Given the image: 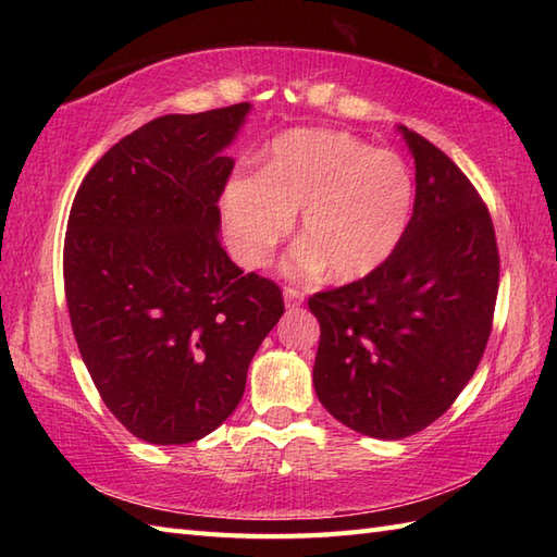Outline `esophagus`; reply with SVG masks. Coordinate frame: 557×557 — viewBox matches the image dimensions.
<instances>
[{
  "instance_id": "1",
  "label": "esophagus",
  "mask_w": 557,
  "mask_h": 557,
  "mask_svg": "<svg viewBox=\"0 0 557 557\" xmlns=\"http://www.w3.org/2000/svg\"><path fill=\"white\" fill-rule=\"evenodd\" d=\"M285 301H287V306H301V301H304V294L299 292V289H294V287H287L285 289Z\"/></svg>"
}]
</instances>
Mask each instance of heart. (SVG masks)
I'll return each instance as SVG.
<instances>
[{"label":"heart","instance_id":"heart-1","mask_svg":"<svg viewBox=\"0 0 557 557\" xmlns=\"http://www.w3.org/2000/svg\"><path fill=\"white\" fill-rule=\"evenodd\" d=\"M413 176L397 152L330 128H294L270 148L258 176L224 186V230L246 268L268 263L301 210L304 242L285 260L292 277L327 268L335 282H354L381 268L407 232Z\"/></svg>","mask_w":557,"mask_h":557}]
</instances>
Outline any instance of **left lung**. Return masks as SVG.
I'll use <instances>...</instances> for the list:
<instances>
[{
	"mask_svg": "<svg viewBox=\"0 0 557 557\" xmlns=\"http://www.w3.org/2000/svg\"><path fill=\"white\" fill-rule=\"evenodd\" d=\"M417 198L395 253L363 280L318 292L313 387L351 431L399 441L441 419L486 349L500 256L479 191L423 136L397 126Z\"/></svg>",
	"mask_w": 557,
	"mask_h": 557,
	"instance_id": "left-lung-1",
	"label": "left lung"
}]
</instances>
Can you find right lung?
Segmentation results:
<instances>
[{
    "label": "right lung",
    "mask_w": 557,
    "mask_h": 557,
    "mask_svg": "<svg viewBox=\"0 0 557 557\" xmlns=\"http://www.w3.org/2000/svg\"><path fill=\"white\" fill-rule=\"evenodd\" d=\"M251 104L164 114L124 136L78 186L64 239V289L83 363L128 433L186 445L242 401L248 363L282 292L232 263L218 200L222 156Z\"/></svg>",
    "instance_id": "obj_1"
}]
</instances>
